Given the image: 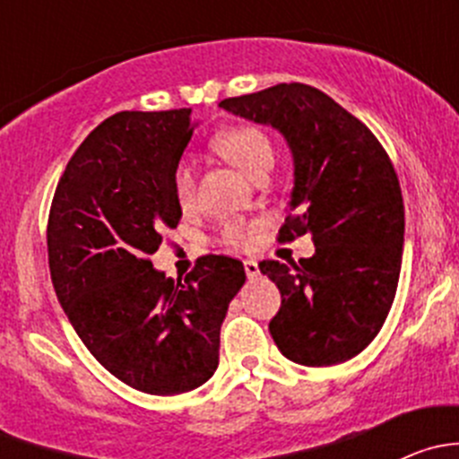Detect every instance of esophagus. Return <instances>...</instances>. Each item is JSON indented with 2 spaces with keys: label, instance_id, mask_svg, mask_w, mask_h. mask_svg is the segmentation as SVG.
<instances>
[{
  "label": "esophagus",
  "instance_id": "obj_1",
  "mask_svg": "<svg viewBox=\"0 0 459 459\" xmlns=\"http://www.w3.org/2000/svg\"><path fill=\"white\" fill-rule=\"evenodd\" d=\"M244 271H247V275L251 277H257L259 275V266H257V262L255 259H244Z\"/></svg>",
  "mask_w": 459,
  "mask_h": 459
}]
</instances>
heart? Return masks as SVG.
<instances>
[{
    "label": "heart",
    "instance_id": "heart-1",
    "mask_svg": "<svg viewBox=\"0 0 459 459\" xmlns=\"http://www.w3.org/2000/svg\"><path fill=\"white\" fill-rule=\"evenodd\" d=\"M212 148L253 179L268 173L273 161H275V146H273L271 137L257 126L226 128L212 140ZM173 193L179 208H184V211H188L195 204V169L186 161L178 164V169H175ZM253 230H255V226L248 224V221L226 220L220 224V239L221 244L230 248H247L253 239Z\"/></svg>",
    "mask_w": 459,
    "mask_h": 459
}]
</instances>
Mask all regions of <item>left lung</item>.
Instances as JSON below:
<instances>
[{
    "label": "left lung",
    "instance_id": "1",
    "mask_svg": "<svg viewBox=\"0 0 459 459\" xmlns=\"http://www.w3.org/2000/svg\"><path fill=\"white\" fill-rule=\"evenodd\" d=\"M220 106L284 135L295 184L280 235L308 233L316 244V255L299 264H259L281 293L268 324L277 349L304 367L355 358L391 311L402 268L404 202L386 151L326 92L298 82Z\"/></svg>",
    "mask_w": 459,
    "mask_h": 459
}]
</instances>
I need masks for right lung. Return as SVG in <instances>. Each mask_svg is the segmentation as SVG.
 Wrapping results in <instances>:
<instances>
[{"label": "right lung", "mask_w": 459, "mask_h": 459, "mask_svg": "<svg viewBox=\"0 0 459 459\" xmlns=\"http://www.w3.org/2000/svg\"><path fill=\"white\" fill-rule=\"evenodd\" d=\"M191 135V108L104 119L68 161L46 230L50 280L80 340L151 395L212 377L221 322L247 281L244 264L226 255L200 257L178 281L148 259L182 217L173 173Z\"/></svg>", "instance_id": "add662e5"}]
</instances>
